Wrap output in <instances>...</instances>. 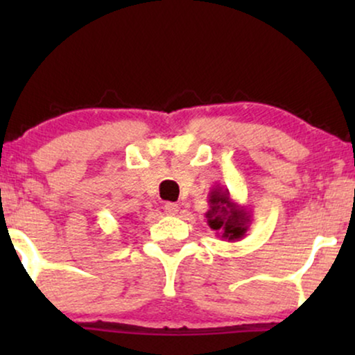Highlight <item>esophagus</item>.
Segmentation results:
<instances>
[{
  "mask_svg": "<svg viewBox=\"0 0 355 355\" xmlns=\"http://www.w3.org/2000/svg\"><path fill=\"white\" fill-rule=\"evenodd\" d=\"M164 211H166L168 215H178L179 205H178V203H173V202L164 203Z\"/></svg>",
  "mask_w": 355,
  "mask_h": 355,
  "instance_id": "1",
  "label": "esophagus"
}]
</instances>
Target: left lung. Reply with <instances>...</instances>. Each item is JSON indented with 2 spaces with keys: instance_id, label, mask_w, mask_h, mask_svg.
Here are the masks:
<instances>
[{
  "instance_id": "8db88e82",
  "label": "left lung",
  "mask_w": 355,
  "mask_h": 355,
  "mask_svg": "<svg viewBox=\"0 0 355 355\" xmlns=\"http://www.w3.org/2000/svg\"><path fill=\"white\" fill-rule=\"evenodd\" d=\"M208 211L205 213L208 226L216 231L221 241H241L249 231L250 213L244 205H239L231 198L226 187L215 186L208 193Z\"/></svg>"
}]
</instances>
